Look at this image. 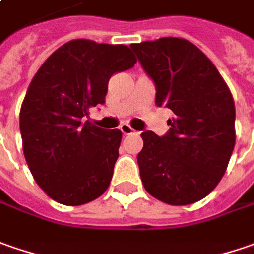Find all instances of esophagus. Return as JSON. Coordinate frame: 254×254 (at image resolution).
I'll return each mask as SVG.
<instances>
[{
    "label": "esophagus",
    "mask_w": 254,
    "mask_h": 254,
    "mask_svg": "<svg viewBox=\"0 0 254 254\" xmlns=\"http://www.w3.org/2000/svg\"><path fill=\"white\" fill-rule=\"evenodd\" d=\"M119 129H121V132H122L124 135H132V133H135V129L130 127V125H127V124H122V125L119 127Z\"/></svg>",
    "instance_id": "1"
}]
</instances>
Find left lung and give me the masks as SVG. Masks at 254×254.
Segmentation results:
<instances>
[{
	"mask_svg": "<svg viewBox=\"0 0 254 254\" xmlns=\"http://www.w3.org/2000/svg\"><path fill=\"white\" fill-rule=\"evenodd\" d=\"M130 48L155 82V104L175 114L165 136L140 135L142 183L163 203H194L220 182L235 148L232 92L213 62L188 39L165 37Z\"/></svg>",
	"mask_w": 254,
	"mask_h": 254,
	"instance_id": "obj_1",
	"label": "left lung"
}]
</instances>
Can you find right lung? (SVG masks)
Wrapping results in <instances>:
<instances>
[{"label":"right lung","instance_id":"obj_1","mask_svg":"<svg viewBox=\"0 0 254 254\" xmlns=\"http://www.w3.org/2000/svg\"><path fill=\"white\" fill-rule=\"evenodd\" d=\"M135 64L127 45L72 39L32 78L19 111L22 149L35 182L55 202L79 206L108 189L122 132L85 118L105 102L109 78Z\"/></svg>","mask_w":254,"mask_h":254}]
</instances>
